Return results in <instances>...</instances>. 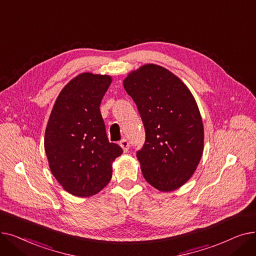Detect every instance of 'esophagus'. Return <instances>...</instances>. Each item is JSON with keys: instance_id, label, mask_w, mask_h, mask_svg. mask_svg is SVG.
Masks as SVG:
<instances>
[{"instance_id": "esophagus-1", "label": "esophagus", "mask_w": 256, "mask_h": 256, "mask_svg": "<svg viewBox=\"0 0 256 256\" xmlns=\"http://www.w3.org/2000/svg\"><path fill=\"white\" fill-rule=\"evenodd\" d=\"M119 145H120L121 147H122V150H124V152H128V148H130V142L128 141V139H122V140H120Z\"/></svg>"}]
</instances>
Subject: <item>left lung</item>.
Masks as SVG:
<instances>
[{
    "label": "left lung",
    "instance_id": "8db88e82",
    "mask_svg": "<svg viewBox=\"0 0 256 256\" xmlns=\"http://www.w3.org/2000/svg\"><path fill=\"white\" fill-rule=\"evenodd\" d=\"M124 86L145 130L137 152L144 178L162 192L178 189L204 152V124L194 96L176 74L156 64L128 74Z\"/></svg>",
    "mask_w": 256,
    "mask_h": 256
}]
</instances>
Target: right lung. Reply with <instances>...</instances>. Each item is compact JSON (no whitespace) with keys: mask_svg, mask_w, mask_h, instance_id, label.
Instances as JSON below:
<instances>
[{"mask_svg":"<svg viewBox=\"0 0 256 256\" xmlns=\"http://www.w3.org/2000/svg\"><path fill=\"white\" fill-rule=\"evenodd\" d=\"M110 76L80 74L67 84L52 110L44 150L52 176L68 193L96 195L109 184L122 148L108 140L100 106Z\"/></svg>","mask_w":256,"mask_h":256,"instance_id":"1","label":"right lung"}]
</instances>
